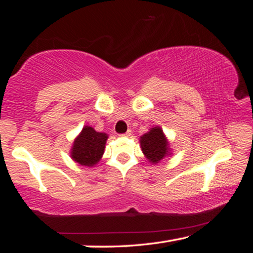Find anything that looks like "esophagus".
I'll use <instances>...</instances> for the list:
<instances>
[{
	"instance_id": "34e87169",
	"label": "esophagus",
	"mask_w": 253,
	"mask_h": 253,
	"mask_svg": "<svg viewBox=\"0 0 253 253\" xmlns=\"http://www.w3.org/2000/svg\"><path fill=\"white\" fill-rule=\"evenodd\" d=\"M131 135V130L130 129H128L125 134H122V136H125V137H129Z\"/></svg>"
}]
</instances>
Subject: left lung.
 Listing matches in <instances>:
<instances>
[{
	"label": "left lung",
	"mask_w": 253,
	"mask_h": 253,
	"mask_svg": "<svg viewBox=\"0 0 253 253\" xmlns=\"http://www.w3.org/2000/svg\"><path fill=\"white\" fill-rule=\"evenodd\" d=\"M140 146L147 160L156 164L169 154V142L160 127H154L140 137Z\"/></svg>",
	"instance_id": "left-lung-1"
}]
</instances>
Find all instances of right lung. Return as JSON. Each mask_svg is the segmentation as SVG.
Listing matches in <instances>:
<instances>
[{"label":"right lung","instance_id":"add662e5","mask_svg":"<svg viewBox=\"0 0 253 253\" xmlns=\"http://www.w3.org/2000/svg\"><path fill=\"white\" fill-rule=\"evenodd\" d=\"M108 138L105 132H98L92 127L84 126L77 137L71 149L74 161L84 166H93L100 161Z\"/></svg>","mask_w":253,"mask_h":253}]
</instances>
